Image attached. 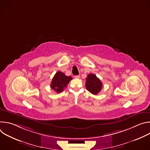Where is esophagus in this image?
Returning <instances> with one entry per match:
<instances>
[{"label": "esophagus", "instance_id": "obj_1", "mask_svg": "<svg viewBox=\"0 0 150 150\" xmlns=\"http://www.w3.org/2000/svg\"><path fill=\"white\" fill-rule=\"evenodd\" d=\"M74 77H75V78H76V79H79V78H80V75H76V76H75Z\"/></svg>", "mask_w": 150, "mask_h": 150}]
</instances>
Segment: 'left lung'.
Returning a JSON list of instances; mask_svg holds the SVG:
<instances>
[{"instance_id":"8db88e82","label":"left lung","mask_w":150,"mask_h":150,"mask_svg":"<svg viewBox=\"0 0 150 150\" xmlns=\"http://www.w3.org/2000/svg\"><path fill=\"white\" fill-rule=\"evenodd\" d=\"M103 83L100 79L98 78L96 75L90 74H88L86 78V84L85 87L91 94L97 95L101 90Z\"/></svg>"}]
</instances>
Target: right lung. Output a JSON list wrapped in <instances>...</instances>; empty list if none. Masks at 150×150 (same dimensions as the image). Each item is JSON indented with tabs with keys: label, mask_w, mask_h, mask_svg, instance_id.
Listing matches in <instances>:
<instances>
[{
	"label": "right lung",
	"mask_w": 150,
	"mask_h": 150,
	"mask_svg": "<svg viewBox=\"0 0 150 150\" xmlns=\"http://www.w3.org/2000/svg\"><path fill=\"white\" fill-rule=\"evenodd\" d=\"M72 79V78L71 76H66L63 72L58 71L52 79L50 87L57 93H60L67 87V85Z\"/></svg>",
	"instance_id": "add662e5"
}]
</instances>
